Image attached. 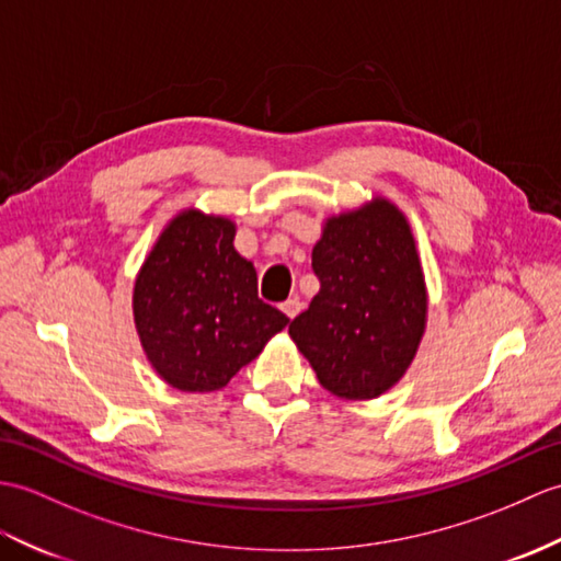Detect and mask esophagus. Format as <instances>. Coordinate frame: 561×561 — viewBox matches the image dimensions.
I'll list each match as a JSON object with an SVG mask.
<instances>
[{
  "instance_id": "obj_1",
  "label": "esophagus",
  "mask_w": 561,
  "mask_h": 561,
  "mask_svg": "<svg viewBox=\"0 0 561 561\" xmlns=\"http://www.w3.org/2000/svg\"><path fill=\"white\" fill-rule=\"evenodd\" d=\"M282 308V312L286 318H296L298 312H301V301H298V298H286V301L279 306Z\"/></svg>"
}]
</instances>
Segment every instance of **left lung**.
I'll return each mask as SVG.
<instances>
[{"instance_id":"1","label":"left lung","mask_w":561,"mask_h":561,"mask_svg":"<svg viewBox=\"0 0 561 561\" xmlns=\"http://www.w3.org/2000/svg\"><path fill=\"white\" fill-rule=\"evenodd\" d=\"M320 291L289 324L318 380L344 399L399 382L425 330V282L409 221L375 201L328 219L312 249Z\"/></svg>"}]
</instances>
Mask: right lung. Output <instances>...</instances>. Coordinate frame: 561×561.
<instances>
[{
    "instance_id": "add662e5",
    "label": "right lung",
    "mask_w": 561,
    "mask_h": 561,
    "mask_svg": "<svg viewBox=\"0 0 561 561\" xmlns=\"http://www.w3.org/2000/svg\"><path fill=\"white\" fill-rule=\"evenodd\" d=\"M142 348L164 382L181 392H215L289 318L257 298V275L233 251L225 217L181 213L142 265L134 289Z\"/></svg>"
}]
</instances>
